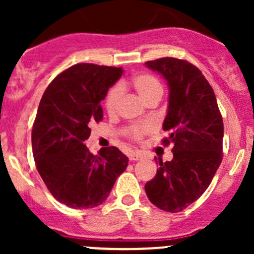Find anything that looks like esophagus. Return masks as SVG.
Listing matches in <instances>:
<instances>
[{
	"instance_id": "1",
	"label": "esophagus",
	"mask_w": 254,
	"mask_h": 254,
	"mask_svg": "<svg viewBox=\"0 0 254 254\" xmlns=\"http://www.w3.org/2000/svg\"><path fill=\"white\" fill-rule=\"evenodd\" d=\"M141 157H142L141 153H139V152L129 153V160L130 161H137V160H140V158H141Z\"/></svg>"
}]
</instances>
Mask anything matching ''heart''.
Instances as JSON below:
<instances>
[{"instance_id": "obj_1", "label": "heart", "mask_w": 254, "mask_h": 254, "mask_svg": "<svg viewBox=\"0 0 254 254\" xmlns=\"http://www.w3.org/2000/svg\"><path fill=\"white\" fill-rule=\"evenodd\" d=\"M132 87L136 91V93L141 97L143 102L148 98L155 96H162V86L158 82V79L153 77L150 73H137L132 76L130 81H122L119 86H113L107 93L104 98V107L108 114L114 115L119 108V102L122 98L123 89L127 87ZM150 130V125H141V127H131L129 129V134L134 139H140L143 132Z\"/></svg>"}]
</instances>
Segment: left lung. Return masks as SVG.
<instances>
[{
  "instance_id": "1",
  "label": "left lung",
  "mask_w": 254,
  "mask_h": 254,
  "mask_svg": "<svg viewBox=\"0 0 254 254\" xmlns=\"http://www.w3.org/2000/svg\"><path fill=\"white\" fill-rule=\"evenodd\" d=\"M145 65L167 81L168 107L163 143H173V158L160 160L155 178L145 184L153 205L178 212L200 198L222 160L224 123L216 97L201 71L175 58ZM157 162V161H156Z\"/></svg>"
}]
</instances>
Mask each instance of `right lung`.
I'll use <instances>...</instances> for the list:
<instances>
[{
  "label": "right lung",
  "instance_id": "1",
  "mask_svg": "<svg viewBox=\"0 0 254 254\" xmlns=\"http://www.w3.org/2000/svg\"><path fill=\"white\" fill-rule=\"evenodd\" d=\"M123 72L77 64L56 76L43 94L33 125V156L45 186L66 206H98L127 170L129 160L119 148H101L94 156L84 145L89 125L103 119L101 102Z\"/></svg>",
  "mask_w": 254,
  "mask_h": 254
}]
</instances>
